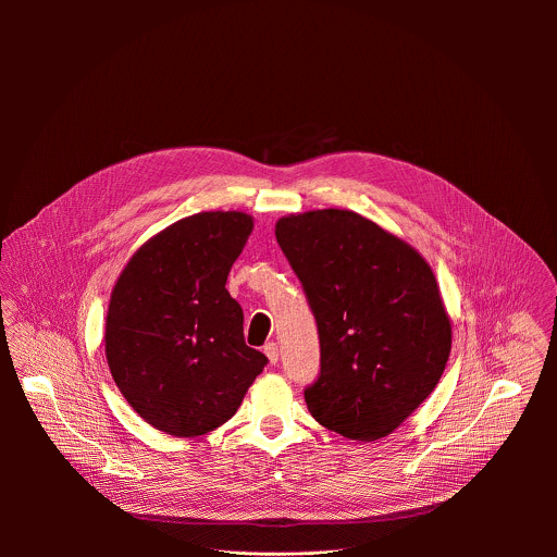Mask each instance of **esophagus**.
<instances>
[{"mask_svg":"<svg viewBox=\"0 0 557 557\" xmlns=\"http://www.w3.org/2000/svg\"><path fill=\"white\" fill-rule=\"evenodd\" d=\"M263 354L268 356V360H270L272 364L278 362V345H276V343H265V345H263Z\"/></svg>","mask_w":557,"mask_h":557,"instance_id":"esophagus-1","label":"esophagus"}]
</instances>
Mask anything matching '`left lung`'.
I'll use <instances>...</instances> for the list:
<instances>
[{
  "instance_id": "8db88e82",
  "label": "left lung",
  "mask_w": 557,
  "mask_h": 557,
  "mask_svg": "<svg viewBox=\"0 0 557 557\" xmlns=\"http://www.w3.org/2000/svg\"><path fill=\"white\" fill-rule=\"evenodd\" d=\"M276 242L318 321L321 369L305 391L311 416L358 442L391 435L433 393L450 356L431 265L351 210L283 216Z\"/></svg>"
}]
</instances>
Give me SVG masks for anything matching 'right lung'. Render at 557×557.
<instances>
[{
	"mask_svg": "<svg viewBox=\"0 0 557 557\" xmlns=\"http://www.w3.org/2000/svg\"><path fill=\"white\" fill-rule=\"evenodd\" d=\"M250 232L244 212L186 216L148 239L111 292V375L162 433L195 437L225 424L268 364L244 343L242 307L225 289Z\"/></svg>",
	"mask_w": 557,
	"mask_h": 557,
	"instance_id": "add662e5",
	"label": "right lung"
}]
</instances>
